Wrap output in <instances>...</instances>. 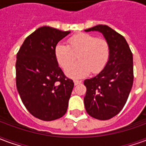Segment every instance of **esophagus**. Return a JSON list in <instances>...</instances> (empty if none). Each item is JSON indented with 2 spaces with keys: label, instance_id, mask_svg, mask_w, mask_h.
<instances>
[{
  "label": "esophagus",
  "instance_id": "esophagus-1",
  "mask_svg": "<svg viewBox=\"0 0 146 146\" xmlns=\"http://www.w3.org/2000/svg\"><path fill=\"white\" fill-rule=\"evenodd\" d=\"M81 83H82V81H81V80H74V84H75V85H78V84H81Z\"/></svg>",
  "mask_w": 146,
  "mask_h": 146
}]
</instances>
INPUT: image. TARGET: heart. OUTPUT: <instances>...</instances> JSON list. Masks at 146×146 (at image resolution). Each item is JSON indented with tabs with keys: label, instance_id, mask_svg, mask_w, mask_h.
Returning <instances> with one entry per match:
<instances>
[{
	"label": "heart",
	"instance_id": "obj_1",
	"mask_svg": "<svg viewBox=\"0 0 146 146\" xmlns=\"http://www.w3.org/2000/svg\"><path fill=\"white\" fill-rule=\"evenodd\" d=\"M69 45L58 44L54 55L58 63L66 70L78 57L79 62L66 70L67 76L78 79L88 76L92 71L98 73L104 69L110 57L109 43L89 33H78L68 40Z\"/></svg>",
	"mask_w": 146,
	"mask_h": 146
}]
</instances>
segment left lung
<instances>
[{
    "instance_id": "1",
    "label": "left lung",
    "mask_w": 146,
    "mask_h": 146,
    "mask_svg": "<svg viewBox=\"0 0 146 146\" xmlns=\"http://www.w3.org/2000/svg\"><path fill=\"white\" fill-rule=\"evenodd\" d=\"M84 31H98L109 43L110 57L103 70L84 80V98L87 113L106 120L121 111L128 98L134 80L133 55L125 38L106 25H98Z\"/></svg>"
}]
</instances>
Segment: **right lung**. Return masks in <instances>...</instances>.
I'll return each instance as SVG.
<instances>
[{
	"label": "right lung",
	"mask_w": 146,
	"mask_h": 146,
	"mask_svg": "<svg viewBox=\"0 0 146 146\" xmlns=\"http://www.w3.org/2000/svg\"><path fill=\"white\" fill-rule=\"evenodd\" d=\"M70 31L42 27L28 36L16 56V87L33 116L45 121L66 113L74 83L58 66L54 48Z\"/></svg>",
	"instance_id": "add662e5"
}]
</instances>
